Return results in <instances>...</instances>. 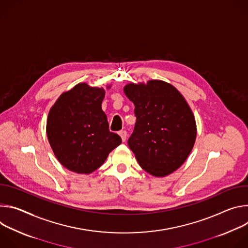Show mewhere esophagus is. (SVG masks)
Instances as JSON below:
<instances>
[{
  "mask_svg": "<svg viewBox=\"0 0 248 248\" xmlns=\"http://www.w3.org/2000/svg\"><path fill=\"white\" fill-rule=\"evenodd\" d=\"M119 134L121 135V137H122V140L124 141H124L126 140V136H127V132L125 131V130H121L120 132H119Z\"/></svg>",
  "mask_w": 248,
  "mask_h": 248,
  "instance_id": "obj_1",
  "label": "esophagus"
}]
</instances>
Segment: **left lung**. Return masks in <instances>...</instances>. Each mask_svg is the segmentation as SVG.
<instances>
[{"label":"left lung","mask_w":248,"mask_h":248,"mask_svg":"<svg viewBox=\"0 0 248 248\" xmlns=\"http://www.w3.org/2000/svg\"><path fill=\"white\" fill-rule=\"evenodd\" d=\"M124 92L134 104L136 123L127 144L140 167L154 176L178 170L191 152L196 124L175 87L162 80L129 83Z\"/></svg>","instance_id":"1"}]
</instances>
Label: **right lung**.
I'll use <instances>...</instances> for the list:
<instances>
[{
  "label": "right lung",
  "mask_w": 248,
  "mask_h": 248,
  "mask_svg": "<svg viewBox=\"0 0 248 248\" xmlns=\"http://www.w3.org/2000/svg\"><path fill=\"white\" fill-rule=\"evenodd\" d=\"M104 97L103 88L78 83L62 93L49 112L48 140L59 162L69 170L91 173L122 143L120 135L109 129L101 107Z\"/></svg>",
  "instance_id": "1"
}]
</instances>
